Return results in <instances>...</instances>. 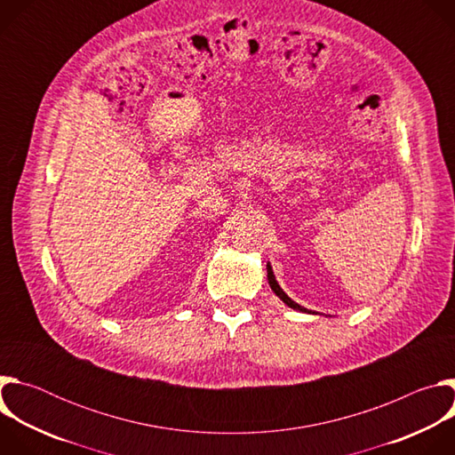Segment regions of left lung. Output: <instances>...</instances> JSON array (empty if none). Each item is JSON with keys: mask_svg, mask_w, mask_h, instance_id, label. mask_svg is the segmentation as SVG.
I'll return each instance as SVG.
<instances>
[{"mask_svg": "<svg viewBox=\"0 0 455 455\" xmlns=\"http://www.w3.org/2000/svg\"><path fill=\"white\" fill-rule=\"evenodd\" d=\"M267 272H268V284H270V288H272V291L288 306V307H291V309H297V311H302V313H315V311H311V309H306L304 306H300V304H297L295 300H291L284 291H283V288L279 286V283H277V279H275V275H274V270H272V265L270 263H267ZM316 315V313H315Z\"/></svg>", "mask_w": 455, "mask_h": 455, "instance_id": "1", "label": "left lung"}]
</instances>
